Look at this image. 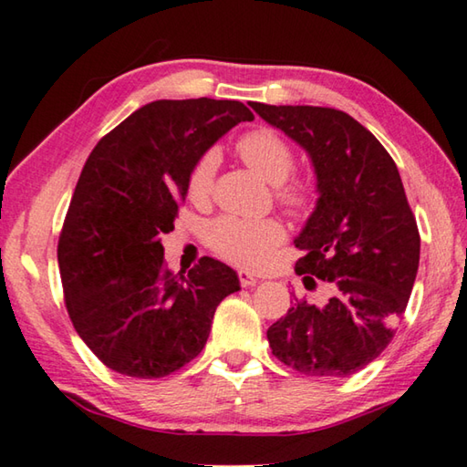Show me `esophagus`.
Returning a JSON list of instances; mask_svg holds the SVG:
<instances>
[{"label": "esophagus", "mask_w": 467, "mask_h": 467, "mask_svg": "<svg viewBox=\"0 0 467 467\" xmlns=\"http://www.w3.org/2000/svg\"><path fill=\"white\" fill-rule=\"evenodd\" d=\"M239 282H241L243 287H253V285H255V284L259 282V279H257V275H253L251 271L241 269V271H239Z\"/></svg>", "instance_id": "obj_1"}]
</instances>
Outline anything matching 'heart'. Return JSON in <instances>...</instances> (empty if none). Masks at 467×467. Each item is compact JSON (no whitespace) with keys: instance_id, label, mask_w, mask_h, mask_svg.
<instances>
[{"instance_id":"b5f03b06","label":"heart","mask_w":467,"mask_h":467,"mask_svg":"<svg viewBox=\"0 0 467 467\" xmlns=\"http://www.w3.org/2000/svg\"><path fill=\"white\" fill-rule=\"evenodd\" d=\"M236 152L244 165L253 169L261 180L275 185V198L290 212H300L312 198L310 188L302 182H290L296 159L287 140L271 129H255L243 134L236 142ZM216 152H206L198 159L188 177V193L192 200H204L212 190L216 173ZM206 241L220 257L236 265L255 267L265 263L279 243L284 241V228L274 218L244 220L223 216L210 223Z\"/></svg>"}]
</instances>
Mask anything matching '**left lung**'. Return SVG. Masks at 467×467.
I'll use <instances>...</instances> for the list:
<instances>
[{
    "label": "left lung",
    "mask_w": 467,
    "mask_h": 467,
    "mask_svg": "<svg viewBox=\"0 0 467 467\" xmlns=\"http://www.w3.org/2000/svg\"><path fill=\"white\" fill-rule=\"evenodd\" d=\"M308 152L317 208L294 244L296 274L325 304L296 300L269 327L271 353L300 374L347 378L374 361L396 333L419 269L420 236L394 159L355 118L335 108L249 104Z\"/></svg>",
    "instance_id": "8db88e82"
}]
</instances>
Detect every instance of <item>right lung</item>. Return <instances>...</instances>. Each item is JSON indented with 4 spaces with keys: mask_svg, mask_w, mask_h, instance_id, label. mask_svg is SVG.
<instances>
[{
    "mask_svg": "<svg viewBox=\"0 0 467 467\" xmlns=\"http://www.w3.org/2000/svg\"><path fill=\"white\" fill-rule=\"evenodd\" d=\"M253 118L234 99H157L91 150L57 257L73 327L106 368L140 379L182 369L204 349L218 304L241 290L212 257L169 271L161 236L173 231L198 159Z\"/></svg>",
    "mask_w": 467,
    "mask_h": 467,
    "instance_id": "1",
    "label": "right lung"
}]
</instances>
